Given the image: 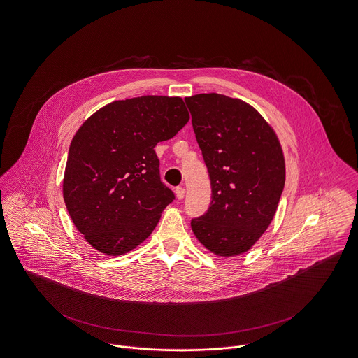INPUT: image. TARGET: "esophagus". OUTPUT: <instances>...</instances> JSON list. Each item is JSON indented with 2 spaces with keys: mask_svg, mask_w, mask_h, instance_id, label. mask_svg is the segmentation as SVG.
I'll list each match as a JSON object with an SVG mask.
<instances>
[{
  "mask_svg": "<svg viewBox=\"0 0 358 358\" xmlns=\"http://www.w3.org/2000/svg\"><path fill=\"white\" fill-rule=\"evenodd\" d=\"M175 194H176L178 199H183V196H185V187H176Z\"/></svg>",
  "mask_w": 358,
  "mask_h": 358,
  "instance_id": "esophagus-1",
  "label": "esophagus"
}]
</instances>
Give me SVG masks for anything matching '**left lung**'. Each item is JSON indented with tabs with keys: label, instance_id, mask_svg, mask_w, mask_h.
Listing matches in <instances>:
<instances>
[{
	"label": "left lung",
	"instance_id": "1",
	"mask_svg": "<svg viewBox=\"0 0 358 358\" xmlns=\"http://www.w3.org/2000/svg\"><path fill=\"white\" fill-rule=\"evenodd\" d=\"M209 171L212 202L191 220L195 238L218 257L247 252L277 212L285 159L273 127L248 103L218 94L185 99Z\"/></svg>",
	"mask_w": 358,
	"mask_h": 358
}]
</instances>
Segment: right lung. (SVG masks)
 <instances>
[{
    "label": "right lung",
    "mask_w": 358,
    "mask_h": 358,
    "mask_svg": "<svg viewBox=\"0 0 358 358\" xmlns=\"http://www.w3.org/2000/svg\"><path fill=\"white\" fill-rule=\"evenodd\" d=\"M182 97L113 101L73 137L64 201L73 224L97 251L118 257L140 245L175 198L160 180L157 143L189 122Z\"/></svg>",
    "instance_id": "right-lung-1"
}]
</instances>
